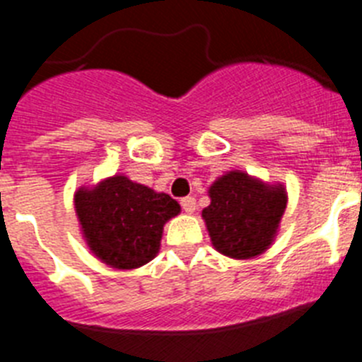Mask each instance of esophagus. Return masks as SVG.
<instances>
[{"instance_id": "34e87169", "label": "esophagus", "mask_w": 362, "mask_h": 362, "mask_svg": "<svg viewBox=\"0 0 362 362\" xmlns=\"http://www.w3.org/2000/svg\"><path fill=\"white\" fill-rule=\"evenodd\" d=\"M181 206H183V210L187 214H194V210H196V199L194 197H183L181 199Z\"/></svg>"}]
</instances>
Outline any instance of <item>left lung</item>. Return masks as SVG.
Returning <instances> with one entry per match:
<instances>
[{
    "instance_id": "1",
    "label": "left lung",
    "mask_w": 362,
    "mask_h": 362,
    "mask_svg": "<svg viewBox=\"0 0 362 362\" xmlns=\"http://www.w3.org/2000/svg\"><path fill=\"white\" fill-rule=\"evenodd\" d=\"M209 196L203 219L212 245L233 259H250L267 250L288 199L283 185H267L239 170L217 179Z\"/></svg>"
}]
</instances>
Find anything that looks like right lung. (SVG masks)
I'll use <instances>...</instances> for the list:
<instances>
[{
  "instance_id": "right-lung-1",
  "label": "right lung",
  "mask_w": 362,
  "mask_h": 362,
  "mask_svg": "<svg viewBox=\"0 0 362 362\" xmlns=\"http://www.w3.org/2000/svg\"><path fill=\"white\" fill-rule=\"evenodd\" d=\"M81 232L92 254L117 270H132L159 252L163 226L181 212L177 201L124 175H114L74 196Z\"/></svg>"
}]
</instances>
